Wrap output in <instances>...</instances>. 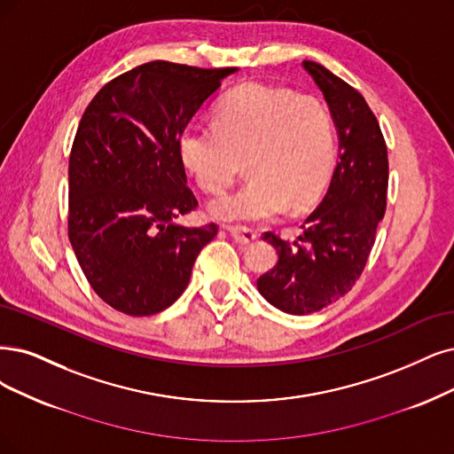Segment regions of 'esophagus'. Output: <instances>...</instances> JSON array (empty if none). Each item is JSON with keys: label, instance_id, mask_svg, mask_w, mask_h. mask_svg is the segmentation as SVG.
<instances>
[{"label": "esophagus", "instance_id": "esophagus-1", "mask_svg": "<svg viewBox=\"0 0 454 454\" xmlns=\"http://www.w3.org/2000/svg\"><path fill=\"white\" fill-rule=\"evenodd\" d=\"M230 236L236 239L239 245H248V243H253L254 239H256V231L254 230H250V228H247V226H226L224 228Z\"/></svg>", "mask_w": 454, "mask_h": 454}]
</instances>
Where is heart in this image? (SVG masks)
Here are the masks:
<instances>
[{
  "instance_id": "obj_1",
  "label": "heart",
  "mask_w": 454,
  "mask_h": 454,
  "mask_svg": "<svg viewBox=\"0 0 454 454\" xmlns=\"http://www.w3.org/2000/svg\"><path fill=\"white\" fill-rule=\"evenodd\" d=\"M177 147L184 168L209 194L226 191L245 159L250 179L209 201V215L224 223L309 211L337 160L331 115L320 100L263 83L230 91L216 105L215 127L189 123Z\"/></svg>"
}]
</instances>
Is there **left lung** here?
<instances>
[{"label": "left lung", "mask_w": 454, "mask_h": 454, "mask_svg": "<svg viewBox=\"0 0 454 454\" xmlns=\"http://www.w3.org/2000/svg\"><path fill=\"white\" fill-rule=\"evenodd\" d=\"M303 69L324 93L340 155L322 204L301 226L297 241L263 233L278 262L258 278V292L294 316L322 310L354 288L374 247L389 181L387 147L361 93L324 65L303 61Z\"/></svg>", "instance_id": "left-lung-1"}]
</instances>
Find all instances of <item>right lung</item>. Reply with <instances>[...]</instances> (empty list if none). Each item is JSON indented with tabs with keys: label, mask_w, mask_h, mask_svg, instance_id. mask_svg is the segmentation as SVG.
Wrapping results in <instances>:
<instances>
[{
	"label": "right lung",
	"mask_w": 454,
	"mask_h": 454,
	"mask_svg": "<svg viewBox=\"0 0 454 454\" xmlns=\"http://www.w3.org/2000/svg\"><path fill=\"white\" fill-rule=\"evenodd\" d=\"M238 71L149 61L108 82L83 112L69 159V239L112 309L151 316L176 303L216 236V224L177 223L198 206L177 144Z\"/></svg>",
	"instance_id": "1"
}]
</instances>
